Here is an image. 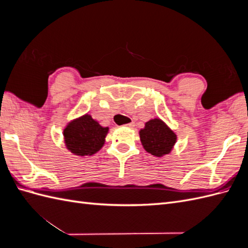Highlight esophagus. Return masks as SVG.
<instances>
[{
  "instance_id": "esophagus-1",
  "label": "esophagus",
  "mask_w": 248,
  "mask_h": 248,
  "mask_svg": "<svg viewBox=\"0 0 248 248\" xmlns=\"http://www.w3.org/2000/svg\"><path fill=\"white\" fill-rule=\"evenodd\" d=\"M125 126H126V127H128V128H133V127H134V126H136V123H134V122H131V123H128V124H126Z\"/></svg>"
}]
</instances>
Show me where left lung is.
<instances>
[{"label":"left lung","instance_id":"obj_1","mask_svg":"<svg viewBox=\"0 0 248 248\" xmlns=\"http://www.w3.org/2000/svg\"><path fill=\"white\" fill-rule=\"evenodd\" d=\"M140 141L147 152L160 157L169 154L176 142V134L161 120L154 119L146 123L140 131Z\"/></svg>","mask_w":248,"mask_h":248}]
</instances>
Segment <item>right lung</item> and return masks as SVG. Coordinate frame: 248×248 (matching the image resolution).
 Here are the masks:
<instances>
[{
    "mask_svg": "<svg viewBox=\"0 0 248 248\" xmlns=\"http://www.w3.org/2000/svg\"><path fill=\"white\" fill-rule=\"evenodd\" d=\"M108 127H102L89 115L69 123L64 130L66 146L78 156L95 154L103 146Z\"/></svg>",
    "mask_w": 248,
    "mask_h": 248,
    "instance_id": "1",
    "label": "right lung"
}]
</instances>
